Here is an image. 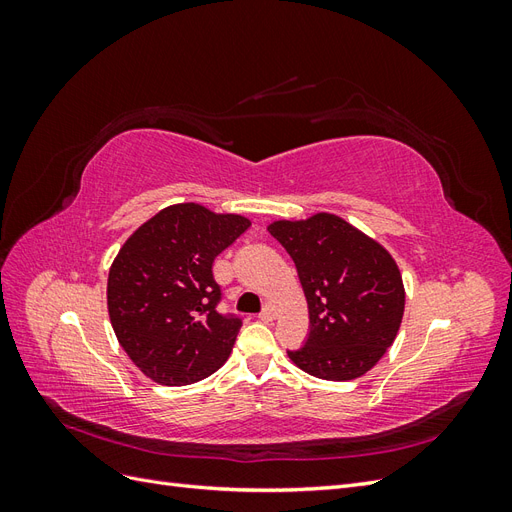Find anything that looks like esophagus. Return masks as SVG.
Wrapping results in <instances>:
<instances>
[{
	"label": "esophagus",
	"instance_id": "34e87169",
	"mask_svg": "<svg viewBox=\"0 0 512 512\" xmlns=\"http://www.w3.org/2000/svg\"><path fill=\"white\" fill-rule=\"evenodd\" d=\"M262 322H273L277 318V309L273 305H267L265 309H262L260 316H258Z\"/></svg>",
	"mask_w": 512,
	"mask_h": 512
}]
</instances>
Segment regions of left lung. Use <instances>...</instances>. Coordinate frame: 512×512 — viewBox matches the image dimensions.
<instances>
[{
  "mask_svg": "<svg viewBox=\"0 0 512 512\" xmlns=\"http://www.w3.org/2000/svg\"><path fill=\"white\" fill-rule=\"evenodd\" d=\"M297 265L309 337L290 361L320 380L361 378L395 342L406 307L389 250L335 213L267 226Z\"/></svg>",
  "mask_w": 512,
  "mask_h": 512,
  "instance_id": "8db88e82",
  "label": "left lung"
}]
</instances>
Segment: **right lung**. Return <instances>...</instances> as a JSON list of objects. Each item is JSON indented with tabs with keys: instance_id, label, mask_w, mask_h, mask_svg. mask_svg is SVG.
Masks as SVG:
<instances>
[{
	"instance_id": "add662e5",
	"label": "right lung",
	"mask_w": 512,
	"mask_h": 512,
	"mask_svg": "<svg viewBox=\"0 0 512 512\" xmlns=\"http://www.w3.org/2000/svg\"><path fill=\"white\" fill-rule=\"evenodd\" d=\"M250 224L237 213L179 203L121 245L108 271V316L121 348L153 382L194 384L226 363L241 320L215 309L222 292L211 269Z\"/></svg>"
}]
</instances>
